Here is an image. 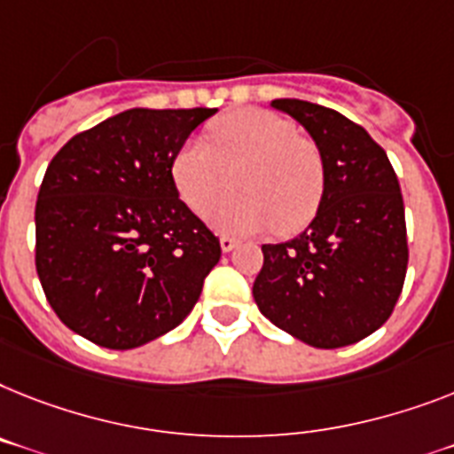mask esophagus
Listing matches in <instances>:
<instances>
[{
	"mask_svg": "<svg viewBox=\"0 0 454 454\" xmlns=\"http://www.w3.org/2000/svg\"><path fill=\"white\" fill-rule=\"evenodd\" d=\"M236 246H239L236 239H231V236H220V248H223V253H231Z\"/></svg>",
	"mask_w": 454,
	"mask_h": 454,
	"instance_id": "obj_1",
	"label": "esophagus"
}]
</instances>
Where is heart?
<instances>
[{
    "instance_id": "1",
    "label": "heart",
    "mask_w": 454,
    "mask_h": 454,
    "mask_svg": "<svg viewBox=\"0 0 454 454\" xmlns=\"http://www.w3.org/2000/svg\"><path fill=\"white\" fill-rule=\"evenodd\" d=\"M236 197L211 215L218 231L236 236L276 230L297 234L322 200L316 145L297 137L290 120L260 108H239L211 127V144L185 141L171 162L174 185L194 213H208L230 187Z\"/></svg>"
}]
</instances>
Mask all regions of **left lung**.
<instances>
[{"label": "left lung", "mask_w": 454, "mask_h": 454, "mask_svg": "<svg viewBox=\"0 0 454 454\" xmlns=\"http://www.w3.org/2000/svg\"><path fill=\"white\" fill-rule=\"evenodd\" d=\"M313 138L322 162L316 218L286 243H264L253 297L267 320L313 348L373 334L402 294L408 264L399 181L364 127L301 99H273Z\"/></svg>", "instance_id": "obj_1"}]
</instances>
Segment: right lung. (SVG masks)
I'll return each instance as SVG.
<instances>
[{"label":"right lung","instance_id":"right-lung-1","mask_svg":"<svg viewBox=\"0 0 454 454\" xmlns=\"http://www.w3.org/2000/svg\"><path fill=\"white\" fill-rule=\"evenodd\" d=\"M218 108H129L69 138L36 197V273L71 332L111 350L190 316L220 241L181 200L171 162Z\"/></svg>","mask_w":454,"mask_h":454}]
</instances>
